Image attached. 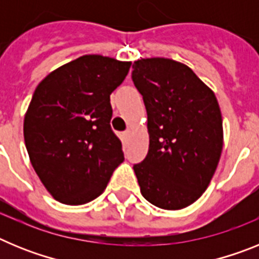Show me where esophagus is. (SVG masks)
<instances>
[{
  "label": "esophagus",
  "instance_id": "esophagus-1",
  "mask_svg": "<svg viewBox=\"0 0 259 259\" xmlns=\"http://www.w3.org/2000/svg\"><path fill=\"white\" fill-rule=\"evenodd\" d=\"M131 135H132L131 130H127V131H125L124 134H123V137H124V140H125V141L130 140V137H131Z\"/></svg>",
  "mask_w": 259,
  "mask_h": 259
}]
</instances>
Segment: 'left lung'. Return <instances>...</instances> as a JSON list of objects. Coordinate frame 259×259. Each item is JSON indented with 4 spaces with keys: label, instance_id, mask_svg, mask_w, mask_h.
<instances>
[{
    "label": "left lung",
    "instance_id": "1",
    "mask_svg": "<svg viewBox=\"0 0 259 259\" xmlns=\"http://www.w3.org/2000/svg\"><path fill=\"white\" fill-rule=\"evenodd\" d=\"M132 68L149 132L148 154L134 166L141 194L161 209H184L206 191L218 166L223 148L219 104L180 62L139 59Z\"/></svg>",
    "mask_w": 259,
    "mask_h": 259
}]
</instances>
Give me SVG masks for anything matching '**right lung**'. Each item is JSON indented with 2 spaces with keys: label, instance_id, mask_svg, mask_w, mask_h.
I'll use <instances>...</instances> for the list:
<instances>
[{
  "label": "right lung",
  "instance_id": "1",
  "mask_svg": "<svg viewBox=\"0 0 259 259\" xmlns=\"http://www.w3.org/2000/svg\"><path fill=\"white\" fill-rule=\"evenodd\" d=\"M130 67L131 62L88 54L50 72L35 89L24 143L41 183L59 202L84 205L97 198L124 161L110 125V95Z\"/></svg>",
  "mask_w": 259,
  "mask_h": 259
}]
</instances>
